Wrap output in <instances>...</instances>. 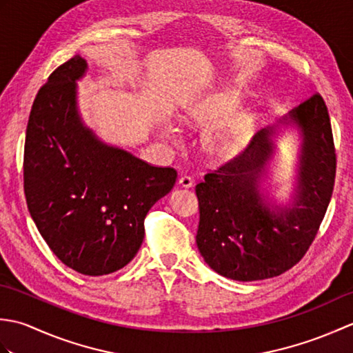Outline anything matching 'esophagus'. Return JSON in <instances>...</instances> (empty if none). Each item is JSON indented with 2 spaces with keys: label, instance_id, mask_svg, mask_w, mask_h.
Instances as JSON below:
<instances>
[{
  "label": "esophagus",
  "instance_id": "obj_1",
  "mask_svg": "<svg viewBox=\"0 0 353 353\" xmlns=\"http://www.w3.org/2000/svg\"><path fill=\"white\" fill-rule=\"evenodd\" d=\"M179 185H181L182 188H191V186L194 185V179L183 174V176L179 177Z\"/></svg>",
  "mask_w": 353,
  "mask_h": 353
}]
</instances>
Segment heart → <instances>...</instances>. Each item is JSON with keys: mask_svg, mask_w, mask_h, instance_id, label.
<instances>
[{"mask_svg": "<svg viewBox=\"0 0 353 353\" xmlns=\"http://www.w3.org/2000/svg\"><path fill=\"white\" fill-rule=\"evenodd\" d=\"M244 101L239 89L224 88L194 99L182 110V123L191 127H208L203 137L205 152L215 159H228L249 144L258 125V117L250 110L234 114ZM168 138L177 142L174 129Z\"/></svg>", "mask_w": 353, "mask_h": 353, "instance_id": "obj_1", "label": "heart"}]
</instances>
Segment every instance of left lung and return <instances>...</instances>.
I'll use <instances>...</instances> for the list:
<instances>
[{
  "label": "left lung",
  "instance_id": "obj_1",
  "mask_svg": "<svg viewBox=\"0 0 353 353\" xmlns=\"http://www.w3.org/2000/svg\"><path fill=\"white\" fill-rule=\"evenodd\" d=\"M279 123L296 125L302 138L290 205H272L259 190L276 148L277 124L259 130L241 153L196 186L197 247L206 264L229 279H268L294 267L316 238L332 197L336 157L325 100L314 94Z\"/></svg>",
  "mask_w": 353,
  "mask_h": 353
}]
</instances>
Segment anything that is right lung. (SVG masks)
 <instances>
[{
    "mask_svg": "<svg viewBox=\"0 0 353 353\" xmlns=\"http://www.w3.org/2000/svg\"><path fill=\"white\" fill-rule=\"evenodd\" d=\"M80 56L52 71L30 112L24 192L30 215L51 252L86 276L114 273L134 258L144 220L176 183L174 168L153 167L104 144L83 124Z\"/></svg>",
    "mask_w": 353,
    "mask_h": 353,
    "instance_id": "add662e5",
    "label": "right lung"
}]
</instances>
